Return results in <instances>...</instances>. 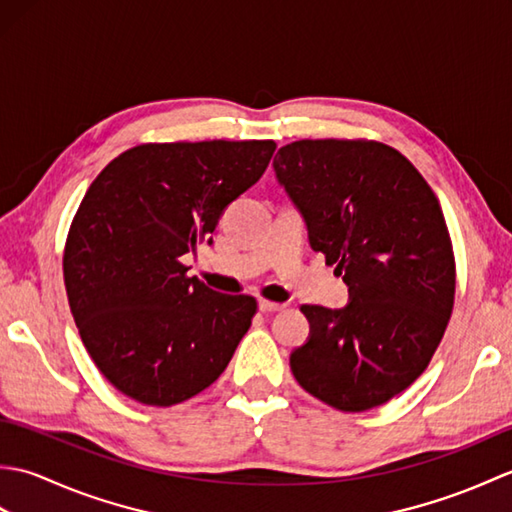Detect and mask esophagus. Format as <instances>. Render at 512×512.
<instances>
[{"label":"esophagus","mask_w":512,"mask_h":512,"mask_svg":"<svg viewBox=\"0 0 512 512\" xmlns=\"http://www.w3.org/2000/svg\"><path fill=\"white\" fill-rule=\"evenodd\" d=\"M284 308H286L284 303H275V301H268V299L259 301V310H262V312H279V310H284Z\"/></svg>","instance_id":"esophagus-1"}]
</instances>
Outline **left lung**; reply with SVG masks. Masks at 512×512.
I'll return each mask as SVG.
<instances>
[{
    "label": "left lung",
    "mask_w": 512,
    "mask_h": 512,
    "mask_svg": "<svg viewBox=\"0 0 512 512\" xmlns=\"http://www.w3.org/2000/svg\"><path fill=\"white\" fill-rule=\"evenodd\" d=\"M273 167L310 246L350 288L341 310L301 306L310 339L290 354L292 374L334 409H374L427 369L451 319L455 257L440 202L376 140H297Z\"/></svg>",
    "instance_id": "1"
}]
</instances>
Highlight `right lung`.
I'll list each match as a JSON object with an SVG mask.
<instances>
[{
	"mask_svg": "<svg viewBox=\"0 0 512 512\" xmlns=\"http://www.w3.org/2000/svg\"><path fill=\"white\" fill-rule=\"evenodd\" d=\"M273 140L147 143L114 158L81 200L63 250L76 328L132 400L171 407L213 385L257 312L189 277L182 255L262 178ZM211 242V239H209Z\"/></svg>",
	"mask_w": 512,
	"mask_h": 512,
	"instance_id": "right-lung-1",
	"label": "right lung"
}]
</instances>
